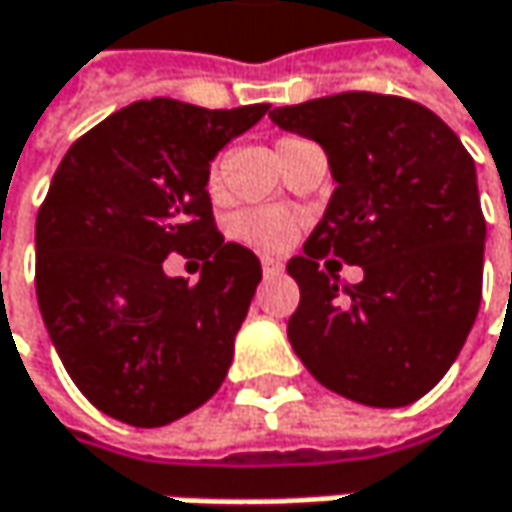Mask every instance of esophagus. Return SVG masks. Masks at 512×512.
I'll return each instance as SVG.
<instances>
[{
    "mask_svg": "<svg viewBox=\"0 0 512 512\" xmlns=\"http://www.w3.org/2000/svg\"><path fill=\"white\" fill-rule=\"evenodd\" d=\"M260 266H263V272L269 275V272H281L284 269V260H278V257H260Z\"/></svg>",
    "mask_w": 512,
    "mask_h": 512,
    "instance_id": "1",
    "label": "esophagus"
}]
</instances>
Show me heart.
I'll return each mask as SVG.
<instances>
[{"label":"heart","mask_w":512,"mask_h":512,"mask_svg":"<svg viewBox=\"0 0 512 512\" xmlns=\"http://www.w3.org/2000/svg\"><path fill=\"white\" fill-rule=\"evenodd\" d=\"M302 140L304 137H296V134L281 137V140L275 143L278 158H281L290 146H296V143H302ZM208 193L213 199L222 193V172H219V163L210 166ZM231 228H234V237H237V240H243V243H249V246H257V249H266V252H275V249H284V246L293 240V234H296V219H293V213H287V210L281 208H249L240 210V213L234 216Z\"/></svg>","instance_id":"1"}]
</instances>
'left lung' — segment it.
<instances>
[{
    "label": "left lung",
    "instance_id": "8db88e82",
    "mask_svg": "<svg viewBox=\"0 0 512 512\" xmlns=\"http://www.w3.org/2000/svg\"><path fill=\"white\" fill-rule=\"evenodd\" d=\"M269 119L316 140L337 181L304 255L287 263L302 290L287 322L293 349L322 387L351 401L422 398L457 360L481 307L487 222L472 155L404 96L349 90ZM328 254L357 262L364 281L343 285L341 259Z\"/></svg>",
    "mask_w": 512,
    "mask_h": 512
}]
</instances>
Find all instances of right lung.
Returning a JSON list of instances; mask_svg holds the SVG:
<instances>
[{"label": "right lung", "mask_w": 512, "mask_h": 512, "mask_svg": "<svg viewBox=\"0 0 512 512\" xmlns=\"http://www.w3.org/2000/svg\"><path fill=\"white\" fill-rule=\"evenodd\" d=\"M266 111L134 102L72 143L37 210L46 331L84 398L125 425H169L228 375L260 260L216 231L208 172ZM169 254L202 259L200 284L169 279Z\"/></svg>", "instance_id": "right-lung-1"}]
</instances>
